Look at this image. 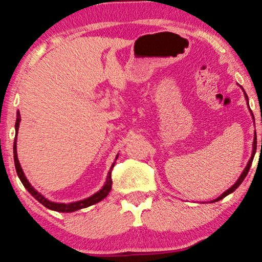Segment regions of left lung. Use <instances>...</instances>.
Masks as SVG:
<instances>
[{"label": "left lung", "instance_id": "1", "mask_svg": "<svg viewBox=\"0 0 262 262\" xmlns=\"http://www.w3.org/2000/svg\"><path fill=\"white\" fill-rule=\"evenodd\" d=\"M245 95H246V99H247V101H248V96H247V94L245 93ZM255 151H256V136H255V138H254V144H253V155H252V157H250V160H249V162H248V164H247V167L245 168V170H243V173L241 174V177L238 178V180L235 182L234 184V186H232V187H230L228 189V191H225L223 194H222L221 196H218L217 199H214V200H212V203L213 202H218V200H221V199H223V198H225V196H227L228 194H230V193H232L235 191L236 188L238 187L239 185L242 184V181L245 180V178L247 177V174H248V171H249V169H250V166H252V162H253V159H254V155H255Z\"/></svg>", "mask_w": 262, "mask_h": 262}]
</instances>
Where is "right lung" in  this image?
Here are the masks:
<instances>
[{"label":"right lung","mask_w":262,"mask_h":262,"mask_svg":"<svg viewBox=\"0 0 262 262\" xmlns=\"http://www.w3.org/2000/svg\"><path fill=\"white\" fill-rule=\"evenodd\" d=\"M20 120H21V116H20V112L17 111L16 113V123H15V135H17V130H19V124H20ZM13 150H14V163H15V169H16V173H17V177L20 178L21 182H23V185L25 186V188H27V191L31 193L32 195L34 196L35 199L38 200L39 203L42 204L45 207H48L50 210H53V211H58V212H74V211H77V210H81V209H84V207H88L91 205H94V204L101 202L103 198H106L107 195H108V193L111 191V188H112V178H111V173H112V168L114 167V163L112 164V167H111V169L108 171V175H107V181L103 187L100 189L98 193H95V194H93L92 196H89V198L84 199V200H81V202H76V203H70V204H59V203H52L48 200L46 198H44L40 193L35 191V189L32 187L30 182L25 177L23 169H21V166L19 163V160H17V154H16V136H15V139H14V146H13Z\"/></svg>","instance_id":"obj_1"}]
</instances>
